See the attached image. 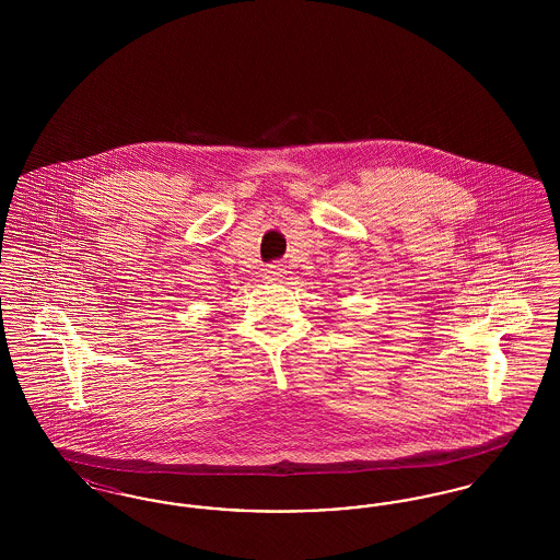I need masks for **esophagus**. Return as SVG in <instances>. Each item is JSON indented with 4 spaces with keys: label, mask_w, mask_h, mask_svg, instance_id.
<instances>
[{
    "label": "esophagus",
    "mask_w": 560,
    "mask_h": 560,
    "mask_svg": "<svg viewBox=\"0 0 560 560\" xmlns=\"http://www.w3.org/2000/svg\"><path fill=\"white\" fill-rule=\"evenodd\" d=\"M265 275H267V279H270V281H279L283 277V268H281V265H270L265 270Z\"/></svg>",
    "instance_id": "1"
}]
</instances>
